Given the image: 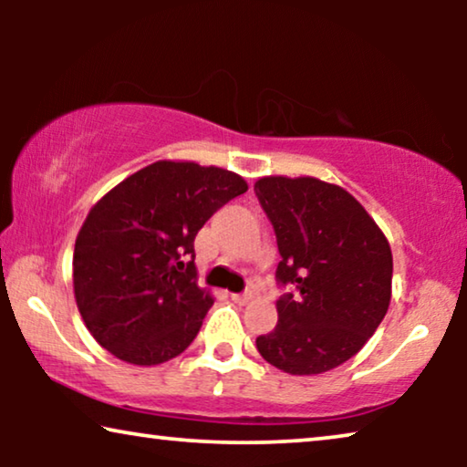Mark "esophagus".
<instances>
[{"instance_id": "esophagus-1", "label": "esophagus", "mask_w": 467, "mask_h": 467, "mask_svg": "<svg viewBox=\"0 0 467 467\" xmlns=\"http://www.w3.org/2000/svg\"><path fill=\"white\" fill-rule=\"evenodd\" d=\"M251 293H232V299L235 304H246V302H251Z\"/></svg>"}]
</instances>
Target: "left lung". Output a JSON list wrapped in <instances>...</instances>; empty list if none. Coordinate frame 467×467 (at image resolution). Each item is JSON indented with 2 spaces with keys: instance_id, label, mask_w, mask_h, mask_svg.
<instances>
[{
  "instance_id": "1",
  "label": "left lung",
  "mask_w": 467,
  "mask_h": 467,
  "mask_svg": "<svg viewBox=\"0 0 467 467\" xmlns=\"http://www.w3.org/2000/svg\"><path fill=\"white\" fill-rule=\"evenodd\" d=\"M254 193L276 234L278 325L257 337L286 374H323L359 353L391 302V246L366 208L337 184L265 176Z\"/></svg>"
}]
</instances>
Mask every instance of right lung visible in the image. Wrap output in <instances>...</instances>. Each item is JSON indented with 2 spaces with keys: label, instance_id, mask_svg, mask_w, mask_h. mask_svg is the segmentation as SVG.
<instances>
[{
  "label": "right lung",
  "instance_id": "1",
  "mask_svg": "<svg viewBox=\"0 0 467 467\" xmlns=\"http://www.w3.org/2000/svg\"><path fill=\"white\" fill-rule=\"evenodd\" d=\"M242 176L193 161H157L101 197L74 246V297L87 329L133 366H157L193 342L214 304L197 286L195 235Z\"/></svg>",
  "mask_w": 467,
  "mask_h": 467
}]
</instances>
